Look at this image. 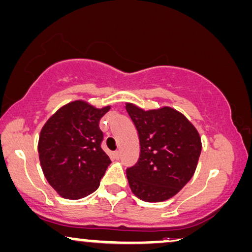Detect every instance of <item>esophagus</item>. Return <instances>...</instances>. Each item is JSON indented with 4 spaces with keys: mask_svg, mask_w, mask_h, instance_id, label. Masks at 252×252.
Returning <instances> with one entry per match:
<instances>
[{
    "mask_svg": "<svg viewBox=\"0 0 252 252\" xmlns=\"http://www.w3.org/2000/svg\"><path fill=\"white\" fill-rule=\"evenodd\" d=\"M113 158H114L115 160H119V158H121V153H120V151H115L114 153H113Z\"/></svg>",
    "mask_w": 252,
    "mask_h": 252,
    "instance_id": "obj_1",
    "label": "esophagus"
}]
</instances>
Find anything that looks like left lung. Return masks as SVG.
Masks as SVG:
<instances>
[{
  "mask_svg": "<svg viewBox=\"0 0 252 252\" xmlns=\"http://www.w3.org/2000/svg\"><path fill=\"white\" fill-rule=\"evenodd\" d=\"M126 109L140 144L137 163L126 169L132 193L146 202L172 197L189 182L201 154V138L183 114L170 107L145 112L132 104Z\"/></svg>",
  "mask_w": 252,
  "mask_h": 252,
  "instance_id": "left-lung-1",
  "label": "left lung"
}]
</instances>
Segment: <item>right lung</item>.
<instances>
[{
    "instance_id": "add662e5",
    "label": "right lung",
    "mask_w": 252,
    "mask_h": 252,
    "mask_svg": "<svg viewBox=\"0 0 252 252\" xmlns=\"http://www.w3.org/2000/svg\"><path fill=\"white\" fill-rule=\"evenodd\" d=\"M109 107L73 101L57 111L38 139V158L45 178L59 195L79 200L94 193L111 163L101 150L99 121Z\"/></svg>"
}]
</instances>
